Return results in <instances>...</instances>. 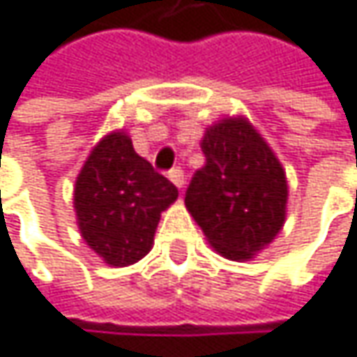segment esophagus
Returning <instances> with one entry per match:
<instances>
[{"label":"esophagus","mask_w":357,"mask_h":357,"mask_svg":"<svg viewBox=\"0 0 357 357\" xmlns=\"http://www.w3.org/2000/svg\"><path fill=\"white\" fill-rule=\"evenodd\" d=\"M167 178L172 179V183L178 188V190H181L183 188V172L179 169V167H176V169H172L169 174H167Z\"/></svg>","instance_id":"1"}]
</instances>
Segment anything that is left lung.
<instances>
[{"instance_id":"1","label":"left lung","mask_w":357,"mask_h":357,"mask_svg":"<svg viewBox=\"0 0 357 357\" xmlns=\"http://www.w3.org/2000/svg\"><path fill=\"white\" fill-rule=\"evenodd\" d=\"M200 146L206 163L188 185L185 208L218 255L249 261L284 227L286 172L245 116L216 120Z\"/></svg>"}]
</instances>
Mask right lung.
Wrapping results in <instances>:
<instances>
[{
  "label": "right lung",
  "mask_w": 357,
  "mask_h": 357,
  "mask_svg": "<svg viewBox=\"0 0 357 357\" xmlns=\"http://www.w3.org/2000/svg\"><path fill=\"white\" fill-rule=\"evenodd\" d=\"M176 200L178 188L135 151L124 130L102 137L73 188L83 241L110 268H126L145 257L161 212Z\"/></svg>",
  "instance_id": "1"
}]
</instances>
